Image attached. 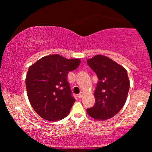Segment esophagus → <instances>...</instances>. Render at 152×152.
I'll use <instances>...</instances> for the list:
<instances>
[{
    "instance_id": "1",
    "label": "esophagus",
    "mask_w": 152,
    "mask_h": 152,
    "mask_svg": "<svg viewBox=\"0 0 152 152\" xmlns=\"http://www.w3.org/2000/svg\"><path fill=\"white\" fill-rule=\"evenodd\" d=\"M82 95H83V93H82V92H81L80 94H78L77 95V97H78V98H82Z\"/></svg>"
}]
</instances>
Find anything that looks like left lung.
Instances as JSON below:
<instances>
[{
  "instance_id": "left-lung-1",
  "label": "left lung",
  "mask_w": 152,
  "mask_h": 152,
  "mask_svg": "<svg viewBox=\"0 0 152 152\" xmlns=\"http://www.w3.org/2000/svg\"><path fill=\"white\" fill-rule=\"evenodd\" d=\"M87 64L98 78L94 92L95 105L88 108L87 113L95 120L110 119L126 102L130 86L127 72L123 66L103 55L87 59Z\"/></svg>"
}]
</instances>
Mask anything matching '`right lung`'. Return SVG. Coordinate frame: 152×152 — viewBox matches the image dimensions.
<instances>
[{"instance_id": "add662e5", "label": "right lung", "mask_w": 152, "mask_h": 152, "mask_svg": "<svg viewBox=\"0 0 152 152\" xmlns=\"http://www.w3.org/2000/svg\"><path fill=\"white\" fill-rule=\"evenodd\" d=\"M80 64V59L51 55L29 67L26 79L27 94L33 109L40 117L57 121L69 114L75 99L68 82V74Z\"/></svg>"}]
</instances>
